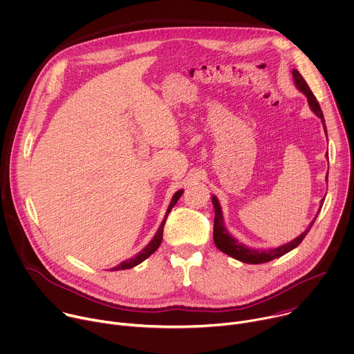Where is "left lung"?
Instances as JSON below:
<instances>
[{"label":"left lung","mask_w":354,"mask_h":354,"mask_svg":"<svg viewBox=\"0 0 354 354\" xmlns=\"http://www.w3.org/2000/svg\"><path fill=\"white\" fill-rule=\"evenodd\" d=\"M293 80H295V85L297 86V89L306 95L307 100H308V106L310 109L313 110V113L321 118V122L324 125V131L326 132V125H325V118H324V114H322V110H321V106L319 103L317 102V97L314 96V93L311 92L310 86L307 85V82L304 81V78L301 77V74L299 73L297 69H293ZM326 158H328V152H326ZM326 183H328V174H326ZM324 201L325 198L321 199V205H319V209L317 212V215L314 218V221L310 223V226L295 240H292L290 243H286L280 247H276V248H268V250H255V248H251V247H247L245 244L240 243L239 240H236L229 232L227 229L225 227V222H223V214H222V207H221V203L218 201V198L215 195H212V203H214V207H215V225H214V241L216 244V247L227 254L229 257L237 259V261H241V262H245V263H263V262H269L274 258H279L281 255L288 254L289 251L295 250L303 240L304 237L307 236V233L310 232V229L313 227L319 210L324 205Z\"/></svg>","instance_id":"8db88e82"}]
</instances>
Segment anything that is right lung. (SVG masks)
<instances>
[{
  "mask_svg": "<svg viewBox=\"0 0 354 354\" xmlns=\"http://www.w3.org/2000/svg\"><path fill=\"white\" fill-rule=\"evenodd\" d=\"M183 189H180V191H177L174 195H173V198H171V202H170V205H169V207H167V212H166V216H165V219H163V222H162V225L159 226V229H158V232H156V234L153 236V239L151 240V243L140 251V252H138L135 257H132V258H129V259H125V261H122L120 265H117V266H114V268H111V270H122V269H129V268H133V266H136V265H139L140 262H144L148 257H151L158 248H159V245H160V243H162V239H163V227H165V223H166V219H167V215L170 214V210L173 209V206L177 203V201L180 199V196L183 195Z\"/></svg>",
  "mask_w": 354,
  "mask_h": 354,
  "instance_id": "right-lung-1",
  "label": "right lung"
}]
</instances>
